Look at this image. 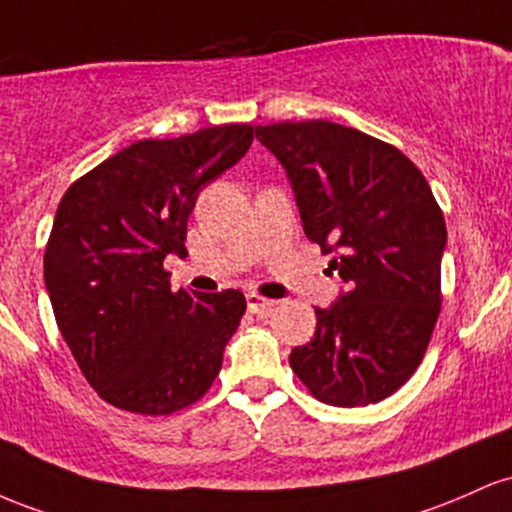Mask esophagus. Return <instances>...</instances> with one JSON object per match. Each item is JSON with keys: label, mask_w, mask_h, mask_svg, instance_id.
<instances>
[{"label": "esophagus", "mask_w": 512, "mask_h": 512, "mask_svg": "<svg viewBox=\"0 0 512 512\" xmlns=\"http://www.w3.org/2000/svg\"><path fill=\"white\" fill-rule=\"evenodd\" d=\"M273 304V300L258 295V292H249V295H246V307H249L251 314H268L273 309Z\"/></svg>", "instance_id": "esophagus-1"}]
</instances>
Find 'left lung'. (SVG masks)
Wrapping results in <instances>:
<instances>
[{"mask_svg": "<svg viewBox=\"0 0 512 512\" xmlns=\"http://www.w3.org/2000/svg\"><path fill=\"white\" fill-rule=\"evenodd\" d=\"M285 166L309 241L333 254L348 290L317 309L290 367L314 399L367 406L421 365L438 321L445 217L426 176L394 145L331 123L256 125Z\"/></svg>", "mask_w": 512, "mask_h": 512, "instance_id": "8db88e82", "label": "left lung"}]
</instances>
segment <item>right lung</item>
<instances>
[{
	"label": "right lung",
	"mask_w": 512,
	"mask_h": 512,
	"mask_svg": "<svg viewBox=\"0 0 512 512\" xmlns=\"http://www.w3.org/2000/svg\"><path fill=\"white\" fill-rule=\"evenodd\" d=\"M254 142L246 123L140 140L77 179L43 256L55 321L79 370L116 409L169 416L215 382L246 312L239 290H171L195 198Z\"/></svg>",
	"instance_id": "1"
}]
</instances>
